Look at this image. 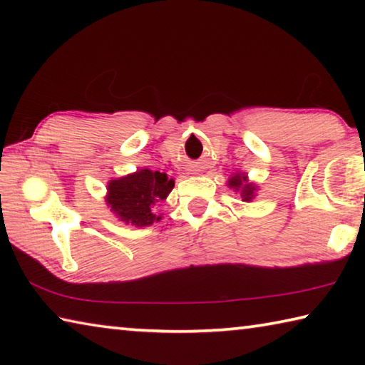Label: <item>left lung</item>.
I'll list each match as a JSON object with an SVG mask.
<instances>
[{
	"instance_id": "obj_1",
	"label": "left lung",
	"mask_w": 365,
	"mask_h": 365,
	"mask_svg": "<svg viewBox=\"0 0 365 365\" xmlns=\"http://www.w3.org/2000/svg\"><path fill=\"white\" fill-rule=\"evenodd\" d=\"M245 182H246L245 175H235V177L230 178V180H228V185H230V187L235 188V190L242 188L243 201H251L252 196H255V195H252V193H255V187H252V185L245 183Z\"/></svg>"
}]
</instances>
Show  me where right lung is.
<instances>
[{"label":"right lung","instance_id":"add662e5","mask_svg":"<svg viewBox=\"0 0 365 365\" xmlns=\"http://www.w3.org/2000/svg\"><path fill=\"white\" fill-rule=\"evenodd\" d=\"M174 180L164 172L141 169L132 175L113 180L108 187L106 202L110 211L135 227H148L159 220L154 206L168 197Z\"/></svg>","mask_w":365,"mask_h":365}]
</instances>
